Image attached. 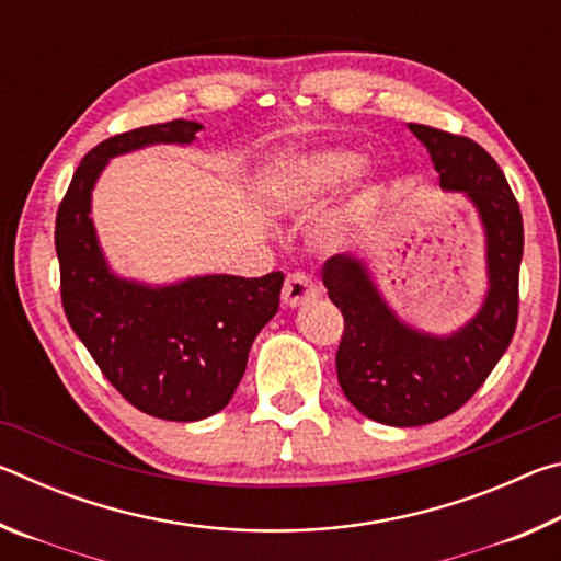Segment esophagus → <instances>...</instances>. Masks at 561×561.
<instances>
[{"label":"esophagus","instance_id":"34e87169","mask_svg":"<svg viewBox=\"0 0 561 561\" xmlns=\"http://www.w3.org/2000/svg\"><path fill=\"white\" fill-rule=\"evenodd\" d=\"M317 297H319V287H317V282L309 277V274L291 272L287 282H284L282 299L287 307H301V304H307Z\"/></svg>","mask_w":561,"mask_h":561}]
</instances>
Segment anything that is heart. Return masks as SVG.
<instances>
[{
  "label": "heart",
  "mask_w": 561,
  "mask_h": 561,
  "mask_svg": "<svg viewBox=\"0 0 561 561\" xmlns=\"http://www.w3.org/2000/svg\"><path fill=\"white\" fill-rule=\"evenodd\" d=\"M364 156L346 148H321L309 153L282 158L260 175V193L270 207L279 213H311L324 205L339 187H344L354 178ZM383 197V185L378 178H366L351 193L344 207L327 222V234L331 240L348 234L364 225Z\"/></svg>",
  "instance_id": "heart-1"
}]
</instances>
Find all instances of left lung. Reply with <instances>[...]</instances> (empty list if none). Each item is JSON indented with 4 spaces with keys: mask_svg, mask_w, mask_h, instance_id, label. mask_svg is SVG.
<instances>
[{
    "mask_svg": "<svg viewBox=\"0 0 561 561\" xmlns=\"http://www.w3.org/2000/svg\"><path fill=\"white\" fill-rule=\"evenodd\" d=\"M428 148L440 187L465 193L485 227L490 289L478 314L450 336L403 324L378 294L366 264L329 257L321 277L344 314L336 351L341 391L376 423L413 428L458 411L485 383L515 336L519 262L525 247L519 203L485 148L465 136L408 123Z\"/></svg>",
    "mask_w": 561,
    "mask_h": 561,
    "instance_id": "8db88e82",
    "label": "left lung"
}]
</instances>
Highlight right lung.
I'll return each mask as SVG.
<instances>
[{
    "label": "right lung",
    "mask_w": 561,
    "mask_h": 561,
    "mask_svg": "<svg viewBox=\"0 0 561 561\" xmlns=\"http://www.w3.org/2000/svg\"><path fill=\"white\" fill-rule=\"evenodd\" d=\"M203 126L168 121L89 150L56 213L61 304L101 374L130 405L163 421H203L230 403L254 336L277 314L282 272L205 274L168 287L108 270L91 220V190L108 158L156 144H193Z\"/></svg>",
    "instance_id": "add662e5"
}]
</instances>
